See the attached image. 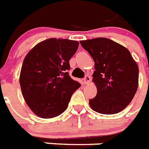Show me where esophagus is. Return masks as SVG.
Instances as JSON below:
<instances>
[{
    "mask_svg": "<svg viewBox=\"0 0 149 149\" xmlns=\"http://www.w3.org/2000/svg\"><path fill=\"white\" fill-rule=\"evenodd\" d=\"M91 78L90 77V76L87 75L85 76V78H84V84H88L90 82H91Z\"/></svg>",
    "mask_w": 149,
    "mask_h": 149,
    "instance_id": "obj_1",
    "label": "esophagus"
}]
</instances>
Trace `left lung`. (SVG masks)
Listing matches in <instances>:
<instances>
[{
  "instance_id": "1",
  "label": "left lung",
  "mask_w": 149,
  "mask_h": 149,
  "mask_svg": "<svg viewBox=\"0 0 149 149\" xmlns=\"http://www.w3.org/2000/svg\"><path fill=\"white\" fill-rule=\"evenodd\" d=\"M80 43L95 61L92 81L97 95L89 100L90 107L104 115L122 111L132 102L139 86V67L130 52L106 38Z\"/></svg>"
}]
</instances>
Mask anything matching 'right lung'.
<instances>
[{
    "label": "right lung",
    "instance_id": "obj_1",
    "mask_svg": "<svg viewBox=\"0 0 149 149\" xmlns=\"http://www.w3.org/2000/svg\"><path fill=\"white\" fill-rule=\"evenodd\" d=\"M78 45L77 41L49 38L25 56L19 81L26 104L37 116L52 118L62 114L71 95L81 87L67 72Z\"/></svg>",
    "mask_w": 149,
    "mask_h": 149
}]
</instances>
